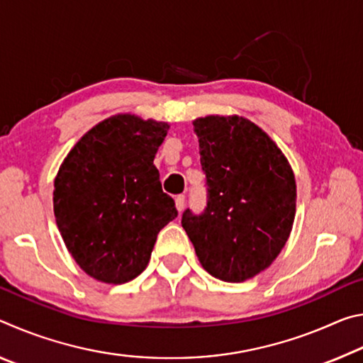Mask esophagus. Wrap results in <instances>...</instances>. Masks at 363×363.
Returning <instances> with one entry per match:
<instances>
[{"mask_svg": "<svg viewBox=\"0 0 363 363\" xmlns=\"http://www.w3.org/2000/svg\"><path fill=\"white\" fill-rule=\"evenodd\" d=\"M174 203H176L177 211H182L184 206H186V196H184V195H177L176 199H174Z\"/></svg>", "mask_w": 363, "mask_h": 363, "instance_id": "34e87169", "label": "esophagus"}]
</instances>
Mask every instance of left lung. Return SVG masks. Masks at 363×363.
<instances>
[{
  "mask_svg": "<svg viewBox=\"0 0 363 363\" xmlns=\"http://www.w3.org/2000/svg\"><path fill=\"white\" fill-rule=\"evenodd\" d=\"M206 174L203 213L186 210L182 227L208 274L238 284L267 269L290 237L296 182L286 157L243 116L194 121Z\"/></svg>",
  "mask_w": 363,
  "mask_h": 363,
  "instance_id": "left-lung-1",
  "label": "left lung"
}]
</instances>
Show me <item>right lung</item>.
Instances as JSON below:
<instances>
[{
    "instance_id": "obj_1",
    "label": "right lung",
    "mask_w": 363,
    "mask_h": 363,
    "mask_svg": "<svg viewBox=\"0 0 363 363\" xmlns=\"http://www.w3.org/2000/svg\"><path fill=\"white\" fill-rule=\"evenodd\" d=\"M168 123L120 113L78 140L54 181V216L73 259L104 284H126L177 216L153 158Z\"/></svg>"
}]
</instances>
